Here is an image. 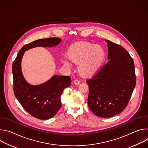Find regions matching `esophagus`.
<instances>
[{
	"label": "esophagus",
	"instance_id": "1",
	"mask_svg": "<svg viewBox=\"0 0 148 148\" xmlns=\"http://www.w3.org/2000/svg\"><path fill=\"white\" fill-rule=\"evenodd\" d=\"M74 84H75V85H78V84H79V83H80V81L78 79H75V80H74Z\"/></svg>",
	"mask_w": 148,
	"mask_h": 148
}]
</instances>
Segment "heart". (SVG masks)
I'll return each instance as SVG.
<instances>
[{
  "mask_svg": "<svg viewBox=\"0 0 148 148\" xmlns=\"http://www.w3.org/2000/svg\"><path fill=\"white\" fill-rule=\"evenodd\" d=\"M68 57L75 64H78V70L81 75L89 77L94 75L99 69L105 58V51L99 45L79 42L73 45L68 50ZM68 58L64 57L61 62L67 66H71Z\"/></svg>",
  "mask_w": 148,
  "mask_h": 148,
  "instance_id": "1",
  "label": "heart"
}]
</instances>
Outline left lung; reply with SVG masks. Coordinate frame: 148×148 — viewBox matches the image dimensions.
<instances>
[{"label": "left lung", "instance_id": "8db88e82", "mask_svg": "<svg viewBox=\"0 0 148 148\" xmlns=\"http://www.w3.org/2000/svg\"><path fill=\"white\" fill-rule=\"evenodd\" d=\"M105 41L109 61L86 82L90 109L95 115L107 118L121 113L127 106L136 85V75L129 53L121 45Z\"/></svg>", "mask_w": 148, "mask_h": 148}]
</instances>
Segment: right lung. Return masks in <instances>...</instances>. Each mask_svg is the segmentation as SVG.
<instances>
[{"label": "right lung", "mask_w": 148, "mask_h": 148, "mask_svg": "<svg viewBox=\"0 0 148 148\" xmlns=\"http://www.w3.org/2000/svg\"><path fill=\"white\" fill-rule=\"evenodd\" d=\"M61 39L57 37L42 38L24 46L19 51L12 66L13 91L23 108L32 116L40 119L54 116L61 107L60 97L63 90L70 86L69 76L55 75L47 82L32 86L25 79L21 69V61L25 51L36 47H53Z\"/></svg>", "instance_id": "right-lung-1"}]
</instances>
